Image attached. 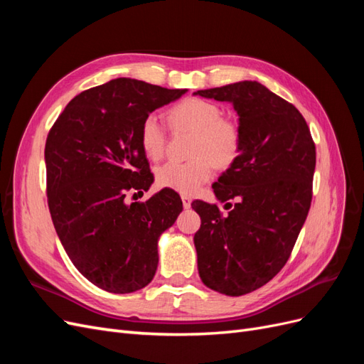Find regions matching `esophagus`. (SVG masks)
<instances>
[{"instance_id":"obj_1","label":"esophagus","mask_w":364,"mask_h":364,"mask_svg":"<svg viewBox=\"0 0 364 364\" xmlns=\"http://www.w3.org/2000/svg\"><path fill=\"white\" fill-rule=\"evenodd\" d=\"M191 199L188 196H182V205H183V208L185 209H188V208H191Z\"/></svg>"}]
</instances>
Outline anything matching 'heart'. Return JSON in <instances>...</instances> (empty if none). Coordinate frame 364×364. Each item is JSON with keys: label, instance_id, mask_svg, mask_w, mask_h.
Wrapping results in <instances>:
<instances>
[{"label": "heart", "instance_id": "obj_1", "mask_svg": "<svg viewBox=\"0 0 364 364\" xmlns=\"http://www.w3.org/2000/svg\"><path fill=\"white\" fill-rule=\"evenodd\" d=\"M220 106L202 98H188L170 111V123L176 130L194 134L190 156L186 162L170 161L159 167L156 179L164 188L181 194H194L214 174L217 167H229L241 149V134L235 121L222 117ZM141 147L156 161L167 149V129L158 115L144 118L139 132Z\"/></svg>", "mask_w": 364, "mask_h": 364}]
</instances>
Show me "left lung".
I'll return each mask as SVG.
<instances>
[{"label":"left lung","mask_w":364,"mask_h":364,"mask_svg":"<svg viewBox=\"0 0 364 364\" xmlns=\"http://www.w3.org/2000/svg\"><path fill=\"white\" fill-rule=\"evenodd\" d=\"M230 102L238 114V158L213 185L217 203H191L202 225L194 235L206 287L243 296L277 277L290 258L311 206L316 146L297 109L258 82L194 92Z\"/></svg>","instance_id":"1"}]
</instances>
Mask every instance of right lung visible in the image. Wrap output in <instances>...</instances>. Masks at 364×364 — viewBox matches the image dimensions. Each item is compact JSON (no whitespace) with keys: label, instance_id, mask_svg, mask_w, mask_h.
<instances>
[{"label":"right lung","instance_id":"add662e5","mask_svg":"<svg viewBox=\"0 0 364 364\" xmlns=\"http://www.w3.org/2000/svg\"><path fill=\"white\" fill-rule=\"evenodd\" d=\"M185 92L121 77L74 97L48 132L53 225L75 269L98 289L132 293L155 277L159 235L176 222L182 200L167 188L146 202L127 203L126 196L153 183L142 121Z\"/></svg>","mask_w":364,"mask_h":364}]
</instances>
